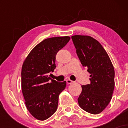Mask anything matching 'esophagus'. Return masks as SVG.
I'll use <instances>...</instances> for the list:
<instances>
[{"mask_svg": "<svg viewBox=\"0 0 128 128\" xmlns=\"http://www.w3.org/2000/svg\"><path fill=\"white\" fill-rule=\"evenodd\" d=\"M66 81H67V84H73V83H74V81H73V80H70V79H67V80H66Z\"/></svg>", "mask_w": 128, "mask_h": 128, "instance_id": "obj_1", "label": "esophagus"}]
</instances>
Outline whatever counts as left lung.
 Returning <instances> with one entry per match:
<instances>
[{
	"label": "left lung",
	"instance_id": "obj_1",
	"mask_svg": "<svg viewBox=\"0 0 128 128\" xmlns=\"http://www.w3.org/2000/svg\"><path fill=\"white\" fill-rule=\"evenodd\" d=\"M72 39L82 65L90 73V84L82 85L78 101L82 109L92 114L101 112L109 104L114 88L115 72L110 58L101 44L86 36Z\"/></svg>",
	"mask_w": 128,
	"mask_h": 128
}]
</instances>
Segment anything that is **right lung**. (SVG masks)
Segmentation results:
<instances>
[{
    "label": "right lung",
    "instance_id": "add662e5",
    "mask_svg": "<svg viewBox=\"0 0 128 128\" xmlns=\"http://www.w3.org/2000/svg\"><path fill=\"white\" fill-rule=\"evenodd\" d=\"M70 40L56 36L44 40L30 51L22 69V90L26 108L35 118L48 119L56 111L60 94L66 81L58 82L49 77L56 68L57 52Z\"/></svg>",
    "mask_w": 128,
    "mask_h": 128
}]
</instances>
